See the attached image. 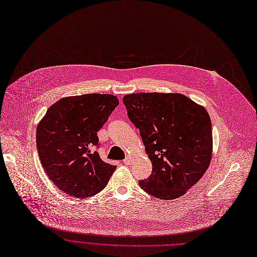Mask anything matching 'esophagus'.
I'll list each match as a JSON object with an SVG mask.
<instances>
[{
	"mask_svg": "<svg viewBox=\"0 0 257 257\" xmlns=\"http://www.w3.org/2000/svg\"><path fill=\"white\" fill-rule=\"evenodd\" d=\"M131 162H132V158L130 156H127L125 158V160H124V163H125V164H127V165H130Z\"/></svg>",
	"mask_w": 257,
	"mask_h": 257,
	"instance_id": "34e87169",
	"label": "esophagus"
}]
</instances>
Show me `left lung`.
I'll list each match as a JSON object with an SVG mask.
<instances>
[{
    "instance_id": "8db88e82",
    "label": "left lung",
    "mask_w": 257,
    "mask_h": 257,
    "mask_svg": "<svg viewBox=\"0 0 257 257\" xmlns=\"http://www.w3.org/2000/svg\"><path fill=\"white\" fill-rule=\"evenodd\" d=\"M129 120L139 129L153 165L139 181L148 194L173 200L204 175L212 156V126L207 110L178 93L125 95Z\"/></svg>"
}]
</instances>
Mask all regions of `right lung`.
<instances>
[{
  "label": "right lung",
  "mask_w": 257,
  "mask_h": 257,
  "mask_svg": "<svg viewBox=\"0 0 257 257\" xmlns=\"http://www.w3.org/2000/svg\"><path fill=\"white\" fill-rule=\"evenodd\" d=\"M118 105L111 94L64 97L39 123L37 149L42 166L66 195L89 198L105 188L115 166L103 162L95 151L97 132Z\"/></svg>",
  "instance_id": "obj_1"
}]
</instances>
